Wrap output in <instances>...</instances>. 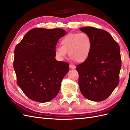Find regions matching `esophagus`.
I'll use <instances>...</instances> for the list:
<instances>
[{
	"label": "esophagus",
	"mask_w": 130,
	"mask_h": 130,
	"mask_svg": "<svg viewBox=\"0 0 130 130\" xmlns=\"http://www.w3.org/2000/svg\"><path fill=\"white\" fill-rule=\"evenodd\" d=\"M69 68L70 69H75V66L74 65H72V64H70L69 65Z\"/></svg>",
	"instance_id": "obj_1"
}]
</instances>
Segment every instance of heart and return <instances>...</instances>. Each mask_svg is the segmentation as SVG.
Masks as SVG:
<instances>
[{
  "mask_svg": "<svg viewBox=\"0 0 130 130\" xmlns=\"http://www.w3.org/2000/svg\"><path fill=\"white\" fill-rule=\"evenodd\" d=\"M62 46L55 48V54L60 60L67 57L68 52L70 58L82 63L87 61L92 51V41L85 33H70L61 41Z\"/></svg>",
  "mask_w": 130,
  "mask_h": 130,
  "instance_id": "1",
  "label": "heart"
}]
</instances>
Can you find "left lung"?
Here are the masks:
<instances>
[{
	"label": "left lung",
	"mask_w": 130,
	"mask_h": 130,
	"mask_svg": "<svg viewBox=\"0 0 130 130\" xmlns=\"http://www.w3.org/2000/svg\"><path fill=\"white\" fill-rule=\"evenodd\" d=\"M89 36L92 49L88 59L76 65L82 94L90 101L107 98L119 83L120 46L108 32L92 27L79 28Z\"/></svg>",
	"instance_id": "8db88e82"
}]
</instances>
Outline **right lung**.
Returning a JSON list of instances; mask_svg holds the SVG:
<instances>
[{
	"instance_id": "obj_1",
	"label": "right lung",
	"mask_w": 130,
	"mask_h": 130,
	"mask_svg": "<svg viewBox=\"0 0 130 130\" xmlns=\"http://www.w3.org/2000/svg\"><path fill=\"white\" fill-rule=\"evenodd\" d=\"M66 34L61 28H35L16 46L13 67L17 83L32 101L47 102L59 93L69 65L55 59V48Z\"/></svg>"
}]
</instances>
